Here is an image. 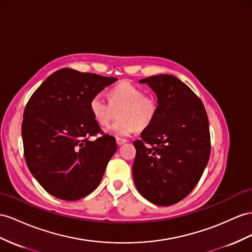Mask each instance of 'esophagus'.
<instances>
[{"label":"esophagus","mask_w":252,"mask_h":252,"mask_svg":"<svg viewBox=\"0 0 252 252\" xmlns=\"http://www.w3.org/2000/svg\"><path fill=\"white\" fill-rule=\"evenodd\" d=\"M116 143H117L118 146H121V145L126 144V139H122V138H117V139H116Z\"/></svg>","instance_id":"obj_1"}]
</instances>
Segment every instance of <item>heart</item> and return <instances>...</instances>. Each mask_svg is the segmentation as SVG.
I'll return each mask as SVG.
<instances>
[{
    "instance_id": "1",
    "label": "heart",
    "mask_w": 252,
    "mask_h": 252,
    "mask_svg": "<svg viewBox=\"0 0 252 252\" xmlns=\"http://www.w3.org/2000/svg\"><path fill=\"white\" fill-rule=\"evenodd\" d=\"M119 108V120L108 127V132L118 137H127L135 128L143 130L151 124L158 113V101L154 96L145 94L143 89L132 83L122 82L109 90V101L99 93L89 102L90 113L96 124L102 126L112 121L114 108Z\"/></svg>"
}]
</instances>
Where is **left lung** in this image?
Instances as JSON below:
<instances>
[{"label": "left lung", "mask_w": 252, "mask_h": 252, "mask_svg": "<svg viewBox=\"0 0 252 252\" xmlns=\"http://www.w3.org/2000/svg\"><path fill=\"white\" fill-rule=\"evenodd\" d=\"M139 83L157 94L158 113L133 143L134 183L150 202L168 206L189 195L209 162L208 115L201 100L176 76L152 75Z\"/></svg>", "instance_id": "left-lung-1"}]
</instances>
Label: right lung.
I'll use <instances>...</instances> for the list:
<instances>
[{
    "instance_id": "right-lung-1",
    "label": "right lung",
    "mask_w": 252,
    "mask_h": 252,
    "mask_svg": "<svg viewBox=\"0 0 252 252\" xmlns=\"http://www.w3.org/2000/svg\"><path fill=\"white\" fill-rule=\"evenodd\" d=\"M117 81L70 68L51 74L32 94L23 113L22 139L30 171L51 195L74 201L101 182L117 151L89 111L90 99ZM101 133L94 142L88 138Z\"/></svg>"
}]
</instances>
